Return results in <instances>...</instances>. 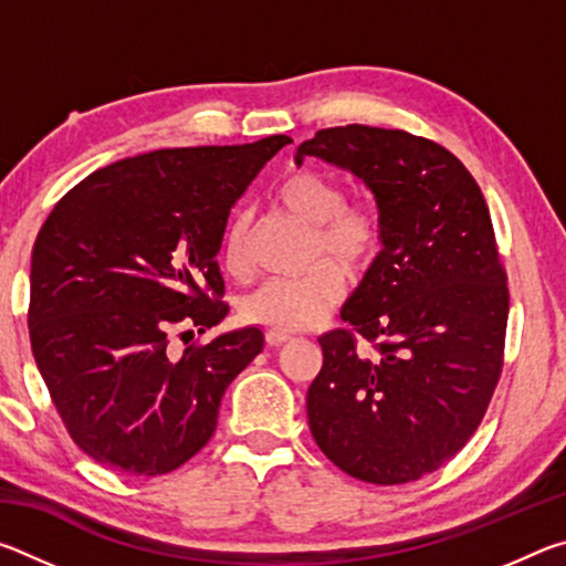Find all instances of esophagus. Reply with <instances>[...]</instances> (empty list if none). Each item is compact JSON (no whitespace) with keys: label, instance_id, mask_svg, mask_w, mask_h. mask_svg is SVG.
Masks as SVG:
<instances>
[{"label":"esophagus","instance_id":"1","mask_svg":"<svg viewBox=\"0 0 566 566\" xmlns=\"http://www.w3.org/2000/svg\"><path fill=\"white\" fill-rule=\"evenodd\" d=\"M292 334L290 332H280V329H270L266 332V344H272V347H280V344L290 342Z\"/></svg>","mask_w":566,"mask_h":566}]
</instances>
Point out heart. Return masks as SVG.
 <instances>
[{"mask_svg": "<svg viewBox=\"0 0 566 566\" xmlns=\"http://www.w3.org/2000/svg\"><path fill=\"white\" fill-rule=\"evenodd\" d=\"M274 199L286 214L314 227V256L332 254L349 270H361L377 254L381 229L379 219L367 207L344 205V189L337 179L319 169H294L274 189ZM224 266L232 274H244L247 222L234 219L222 244ZM347 292V274L337 262H319L300 276H274L247 296L242 314L247 322L266 329L296 332L312 327L342 302Z\"/></svg>", "mask_w": 566, "mask_h": 566, "instance_id": "obj_1", "label": "heart"}]
</instances>
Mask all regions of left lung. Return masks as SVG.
Here are the masks:
<instances>
[{
    "mask_svg": "<svg viewBox=\"0 0 566 566\" xmlns=\"http://www.w3.org/2000/svg\"><path fill=\"white\" fill-rule=\"evenodd\" d=\"M375 195L381 252L317 339L306 391L314 442L342 472L405 484L449 462L502 371L510 290L482 189L452 151L399 129H322L296 147ZM354 336L378 342L375 358Z\"/></svg>",
    "mask_w": 566,
    "mask_h": 566,
    "instance_id": "left-lung-1",
    "label": "left lung"
}]
</instances>
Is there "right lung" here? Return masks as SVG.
Here are the masks:
<instances>
[{
	"label": "right lung",
	"mask_w": 566,
	"mask_h": 566,
	"mask_svg": "<svg viewBox=\"0 0 566 566\" xmlns=\"http://www.w3.org/2000/svg\"><path fill=\"white\" fill-rule=\"evenodd\" d=\"M290 137L157 149L97 169L56 202L32 249L30 339L74 444L117 472L167 474L217 429L260 327L171 357L167 334L217 327L229 212Z\"/></svg>",
	"instance_id": "1"
}]
</instances>
